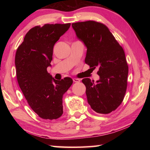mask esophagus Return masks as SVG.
I'll list each match as a JSON object with an SVG mask.
<instances>
[{
	"mask_svg": "<svg viewBox=\"0 0 150 150\" xmlns=\"http://www.w3.org/2000/svg\"><path fill=\"white\" fill-rule=\"evenodd\" d=\"M73 82H75V83H79L80 82V79H77V78L73 79Z\"/></svg>",
	"mask_w": 150,
	"mask_h": 150,
	"instance_id": "34e87169",
	"label": "esophagus"
}]
</instances>
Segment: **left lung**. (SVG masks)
<instances>
[{"label": "left lung", "mask_w": 150, "mask_h": 150, "mask_svg": "<svg viewBox=\"0 0 150 150\" xmlns=\"http://www.w3.org/2000/svg\"><path fill=\"white\" fill-rule=\"evenodd\" d=\"M77 36L87 47L85 63L98 68L100 79L82 80L86 87L88 103L99 114H109L122 102L127 88L128 65L125 53L108 27L88 20L72 24Z\"/></svg>", "instance_id": "8db88e82"}]
</instances>
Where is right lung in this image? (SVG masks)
<instances>
[{
	"instance_id": "add662e5",
	"label": "right lung",
	"mask_w": 150,
	"mask_h": 150,
	"mask_svg": "<svg viewBox=\"0 0 150 150\" xmlns=\"http://www.w3.org/2000/svg\"><path fill=\"white\" fill-rule=\"evenodd\" d=\"M70 25L46 24L32 28L16 52L19 87L30 108L45 120H55L62 115L63 95L73 84L71 78L55 80L47 71L55 44Z\"/></svg>"
}]
</instances>
